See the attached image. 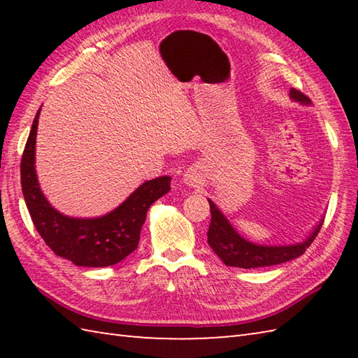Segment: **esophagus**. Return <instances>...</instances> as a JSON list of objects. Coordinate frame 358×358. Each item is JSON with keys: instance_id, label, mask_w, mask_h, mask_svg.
<instances>
[{"instance_id": "esophagus-1", "label": "esophagus", "mask_w": 358, "mask_h": 358, "mask_svg": "<svg viewBox=\"0 0 358 358\" xmlns=\"http://www.w3.org/2000/svg\"><path fill=\"white\" fill-rule=\"evenodd\" d=\"M187 181H189V185H191V186H196V185H199L200 183V178L199 177H196V175H189V177L186 178Z\"/></svg>"}]
</instances>
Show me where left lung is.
<instances>
[{
    "mask_svg": "<svg viewBox=\"0 0 358 358\" xmlns=\"http://www.w3.org/2000/svg\"><path fill=\"white\" fill-rule=\"evenodd\" d=\"M291 96L296 101L309 103V96L296 89H291ZM210 206V224L208 231V243L212 250L222 258L223 263L234 268H263V266H272L286 263L289 260L305 254L306 248L318 235L322 229V224L317 227L314 234L300 245L294 246H258L254 243H249L234 231V227L224 218L215 204L209 200Z\"/></svg>",
    "mask_w": 358,
    "mask_h": 358,
    "instance_id": "1",
    "label": "left lung"
}]
</instances>
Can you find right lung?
Listing matches in <instances>:
<instances>
[{"label": "right lung", "mask_w": 358, "mask_h": 358, "mask_svg": "<svg viewBox=\"0 0 358 358\" xmlns=\"http://www.w3.org/2000/svg\"><path fill=\"white\" fill-rule=\"evenodd\" d=\"M36 112L21 158V187L38 234L58 257L77 266L104 268L120 263L138 246L141 226L150 204L171 191V177L146 181L110 214L92 218L64 217L53 209L40 191L35 173Z\"/></svg>", "instance_id": "right-lung-1"}]
</instances>
